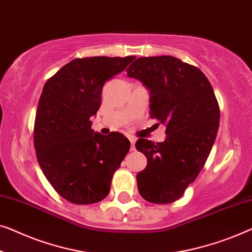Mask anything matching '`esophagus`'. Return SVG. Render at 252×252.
Instances as JSON below:
<instances>
[{"label": "esophagus", "instance_id": "34e87169", "mask_svg": "<svg viewBox=\"0 0 252 252\" xmlns=\"http://www.w3.org/2000/svg\"><path fill=\"white\" fill-rule=\"evenodd\" d=\"M129 141H130V151H135V142H136V138L130 137Z\"/></svg>", "mask_w": 252, "mask_h": 252}]
</instances>
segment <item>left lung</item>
<instances>
[{
    "mask_svg": "<svg viewBox=\"0 0 252 252\" xmlns=\"http://www.w3.org/2000/svg\"><path fill=\"white\" fill-rule=\"evenodd\" d=\"M150 92V116L166 125V140L138 138L135 148L148 159L136 175L142 198L170 203L198 176L216 140L220 107L199 68L170 56L138 58L126 69Z\"/></svg>",
    "mask_w": 252,
    "mask_h": 252,
    "instance_id": "obj_1",
    "label": "left lung"
}]
</instances>
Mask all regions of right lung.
Returning a JSON list of instances; mask_svg holds the SVG:
<instances>
[{"mask_svg":"<svg viewBox=\"0 0 252 252\" xmlns=\"http://www.w3.org/2000/svg\"><path fill=\"white\" fill-rule=\"evenodd\" d=\"M134 59H74L43 87L34 127L36 157L53 189L76 205L103 200L129 151L128 138L118 132H94L91 117L99 110L104 83Z\"/></svg>","mask_w":252,"mask_h":252,"instance_id":"1","label":"right lung"}]
</instances>
